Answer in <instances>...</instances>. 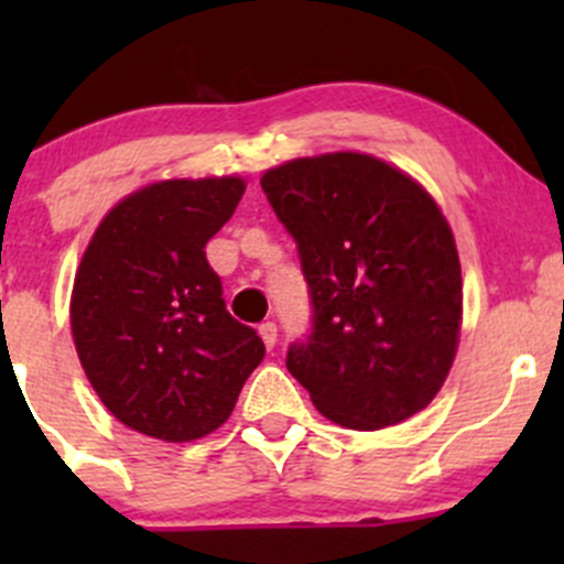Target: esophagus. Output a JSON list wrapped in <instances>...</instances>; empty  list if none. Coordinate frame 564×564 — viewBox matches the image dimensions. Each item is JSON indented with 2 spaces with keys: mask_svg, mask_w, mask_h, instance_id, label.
Returning <instances> with one entry per match:
<instances>
[{
  "mask_svg": "<svg viewBox=\"0 0 564 564\" xmlns=\"http://www.w3.org/2000/svg\"><path fill=\"white\" fill-rule=\"evenodd\" d=\"M259 335H261V340H264L267 349H272V346H275V340H278L275 322H261L259 324Z\"/></svg>",
  "mask_w": 564,
  "mask_h": 564,
  "instance_id": "1",
  "label": "esophagus"
}]
</instances>
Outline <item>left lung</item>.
I'll return each mask as SVG.
<instances>
[{"mask_svg":"<svg viewBox=\"0 0 564 564\" xmlns=\"http://www.w3.org/2000/svg\"><path fill=\"white\" fill-rule=\"evenodd\" d=\"M297 242L311 335L286 368L324 417L377 431L429 406L460 333V264L434 198L360 152L297 158L261 176Z\"/></svg>","mask_w":564,"mask_h":564,"instance_id":"obj_1","label":"left lung"}]
</instances>
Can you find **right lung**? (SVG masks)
<instances>
[{
	"instance_id": "1",
	"label": "right lung",
	"mask_w": 564,
	"mask_h": 564,
	"mask_svg": "<svg viewBox=\"0 0 564 564\" xmlns=\"http://www.w3.org/2000/svg\"><path fill=\"white\" fill-rule=\"evenodd\" d=\"M242 193L240 176L155 182L122 198L84 250L70 297L78 360L108 412L139 434H213L264 360L204 253Z\"/></svg>"
}]
</instances>
